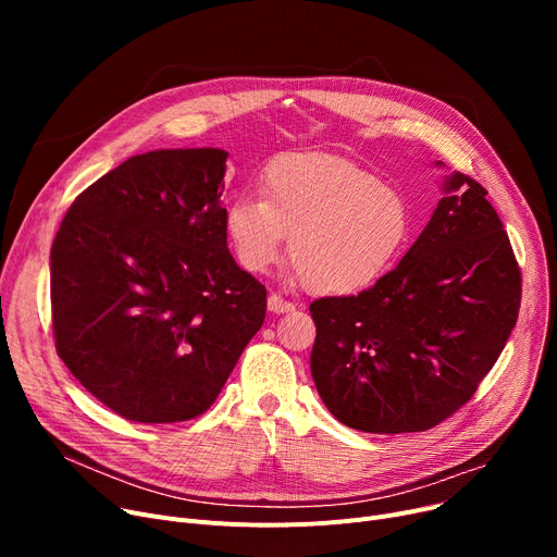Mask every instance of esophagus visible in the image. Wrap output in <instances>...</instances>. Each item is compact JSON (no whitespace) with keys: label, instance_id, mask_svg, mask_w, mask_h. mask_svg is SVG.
Listing matches in <instances>:
<instances>
[{"label":"esophagus","instance_id":"34e87169","mask_svg":"<svg viewBox=\"0 0 557 557\" xmlns=\"http://www.w3.org/2000/svg\"><path fill=\"white\" fill-rule=\"evenodd\" d=\"M294 309H296L294 302L284 300L282 296H277V294L269 296V311H273V313H288V311H294Z\"/></svg>","mask_w":557,"mask_h":557}]
</instances>
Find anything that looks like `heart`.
Masks as SVG:
<instances>
[{"label":"heart","mask_w":557,"mask_h":557,"mask_svg":"<svg viewBox=\"0 0 557 557\" xmlns=\"http://www.w3.org/2000/svg\"><path fill=\"white\" fill-rule=\"evenodd\" d=\"M411 232L406 196L338 158H282L263 173L261 196L244 194L225 210V234L248 273H267L290 237V261L323 296H357L374 286Z\"/></svg>","instance_id":"b5f03b06"}]
</instances>
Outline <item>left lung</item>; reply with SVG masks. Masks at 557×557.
<instances>
[{
	"label": "left lung",
	"mask_w": 557,
	"mask_h": 557,
	"mask_svg": "<svg viewBox=\"0 0 557 557\" xmlns=\"http://www.w3.org/2000/svg\"><path fill=\"white\" fill-rule=\"evenodd\" d=\"M443 194L397 269L359 296L309 307L313 384L349 429L441 424L472 399L515 330L521 273L487 191L454 171Z\"/></svg>",
	"instance_id": "left-lung-1"
}]
</instances>
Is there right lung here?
I'll return each instance as SVG.
<instances>
[{
	"mask_svg": "<svg viewBox=\"0 0 557 557\" xmlns=\"http://www.w3.org/2000/svg\"><path fill=\"white\" fill-rule=\"evenodd\" d=\"M223 149L128 158L87 187L51 246L55 352L116 416L208 411L267 315L227 250Z\"/></svg>",
	"mask_w": 557,
	"mask_h": 557,
	"instance_id": "obj_1",
	"label": "right lung"
}]
</instances>
